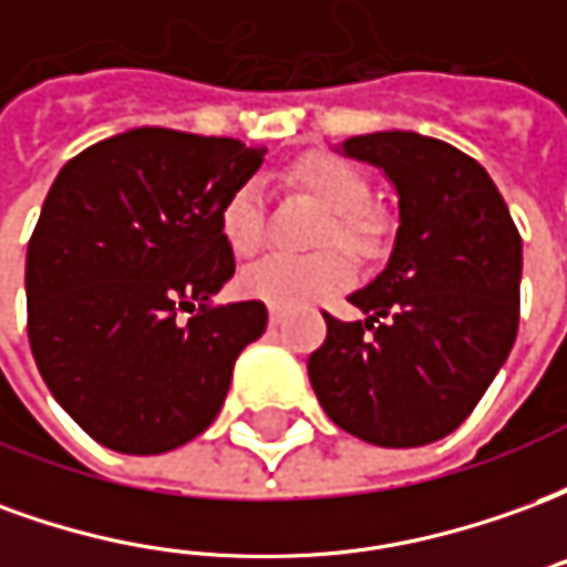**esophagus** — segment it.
Here are the masks:
<instances>
[{
	"instance_id": "esophagus-1",
	"label": "esophagus",
	"mask_w": 567,
	"mask_h": 567,
	"mask_svg": "<svg viewBox=\"0 0 567 567\" xmlns=\"http://www.w3.org/2000/svg\"><path fill=\"white\" fill-rule=\"evenodd\" d=\"M285 312L279 307H270V324H282Z\"/></svg>"
}]
</instances>
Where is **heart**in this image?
Listing matches in <instances>:
<instances>
[{"label": "heart", "instance_id": "b5f03b06", "mask_svg": "<svg viewBox=\"0 0 567 567\" xmlns=\"http://www.w3.org/2000/svg\"><path fill=\"white\" fill-rule=\"evenodd\" d=\"M291 182L312 194L328 209L319 224V234H316L319 246L340 243L352 251L373 248L380 224L364 209L368 182L352 163L340 161L333 154H312L291 169ZM221 230L236 255H255L264 246L267 212H264V194L255 178L243 182L227 197L221 212ZM349 279H352L349 258L337 248H324L316 255H285V251L267 255L243 270L239 285L255 300L291 309L328 295Z\"/></svg>", "mask_w": 567, "mask_h": 567}]
</instances>
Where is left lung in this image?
Returning a JSON list of instances; mask_svg holds the SVG:
<instances>
[{"instance_id":"left-lung-1","label":"left lung","mask_w":567,"mask_h":567,"mask_svg":"<svg viewBox=\"0 0 567 567\" xmlns=\"http://www.w3.org/2000/svg\"><path fill=\"white\" fill-rule=\"evenodd\" d=\"M337 151L392 182L398 234L385 270L349 295L368 319L324 312L309 382L349 434L389 450L425 446L471 416L511 355L523 239L486 169L450 142L385 130Z\"/></svg>"}]
</instances>
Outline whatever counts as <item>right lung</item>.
Listing matches in <instances>:
<instances>
[{"instance_id":"add662e5","label":"right lung","mask_w":567,"mask_h":567,"mask_svg":"<svg viewBox=\"0 0 567 567\" xmlns=\"http://www.w3.org/2000/svg\"><path fill=\"white\" fill-rule=\"evenodd\" d=\"M267 148L136 127L60 169L27 248V333L56 404L127 455L178 450L221 410L267 307L234 276L221 212ZM190 311V320H178Z\"/></svg>"}]
</instances>
